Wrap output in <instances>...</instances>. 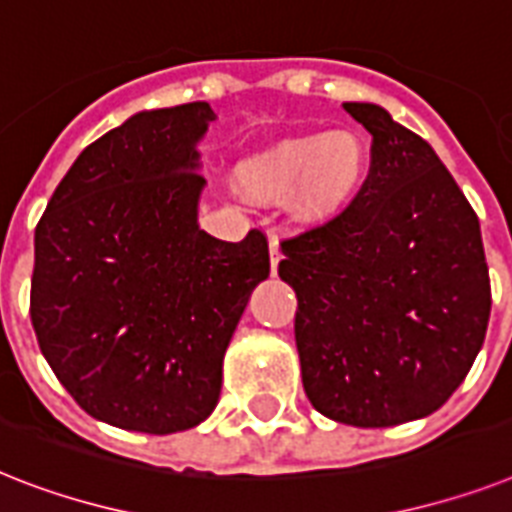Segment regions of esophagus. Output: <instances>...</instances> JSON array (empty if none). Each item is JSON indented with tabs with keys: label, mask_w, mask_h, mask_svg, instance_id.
<instances>
[{
	"label": "esophagus",
	"mask_w": 512,
	"mask_h": 512,
	"mask_svg": "<svg viewBox=\"0 0 512 512\" xmlns=\"http://www.w3.org/2000/svg\"><path fill=\"white\" fill-rule=\"evenodd\" d=\"M268 249H270V268H273V273H276L278 260H281V244H278L276 236H270L268 239Z\"/></svg>",
	"instance_id": "1"
}]
</instances>
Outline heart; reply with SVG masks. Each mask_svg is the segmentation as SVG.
Here are the masks:
<instances>
[{
    "label": "heart",
    "mask_w": 512,
    "mask_h": 512,
    "mask_svg": "<svg viewBox=\"0 0 512 512\" xmlns=\"http://www.w3.org/2000/svg\"><path fill=\"white\" fill-rule=\"evenodd\" d=\"M371 168L363 134L339 128L328 134L281 139L239 165V184L252 197L273 199L297 189L294 210L305 220L334 218L352 205Z\"/></svg>",
    "instance_id": "1"
}]
</instances>
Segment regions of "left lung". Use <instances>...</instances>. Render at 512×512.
Here are the masks:
<instances>
[{
    "instance_id": "obj_1",
    "label": "left lung",
    "mask_w": 512,
    "mask_h": 512,
    "mask_svg": "<svg viewBox=\"0 0 512 512\" xmlns=\"http://www.w3.org/2000/svg\"><path fill=\"white\" fill-rule=\"evenodd\" d=\"M373 136L350 207L286 239L307 400L331 421L384 429L450 400L479 355L492 286L479 218L429 141L384 107L344 102Z\"/></svg>"
}]
</instances>
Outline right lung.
Instances as JSON below:
<instances>
[{"mask_svg": "<svg viewBox=\"0 0 512 512\" xmlns=\"http://www.w3.org/2000/svg\"><path fill=\"white\" fill-rule=\"evenodd\" d=\"M207 102L136 112L83 149L36 226L31 321L41 355L97 421L144 434L213 413L223 355L268 242L197 223Z\"/></svg>", "mask_w": 512, "mask_h": 512, "instance_id": "obj_1", "label": "right lung"}]
</instances>
